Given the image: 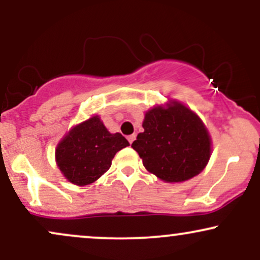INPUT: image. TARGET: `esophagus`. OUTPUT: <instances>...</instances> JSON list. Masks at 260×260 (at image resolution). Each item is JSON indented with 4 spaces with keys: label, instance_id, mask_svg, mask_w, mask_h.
<instances>
[{
    "label": "esophagus",
    "instance_id": "esophagus-1",
    "mask_svg": "<svg viewBox=\"0 0 260 260\" xmlns=\"http://www.w3.org/2000/svg\"><path fill=\"white\" fill-rule=\"evenodd\" d=\"M127 139H128V142H129L131 144H132L133 140L136 139V134H131V136H128V137H127Z\"/></svg>",
    "mask_w": 260,
    "mask_h": 260
}]
</instances>
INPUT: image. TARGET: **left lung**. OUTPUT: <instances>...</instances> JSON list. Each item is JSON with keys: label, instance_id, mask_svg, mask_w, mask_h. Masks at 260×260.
I'll use <instances>...</instances> for the list:
<instances>
[{"label": "left lung", "instance_id": "obj_1", "mask_svg": "<svg viewBox=\"0 0 260 260\" xmlns=\"http://www.w3.org/2000/svg\"><path fill=\"white\" fill-rule=\"evenodd\" d=\"M145 113L144 132L132 148L149 172L165 182H183L204 170L210 157V137L201 118L172 101Z\"/></svg>", "mask_w": 260, "mask_h": 260}]
</instances>
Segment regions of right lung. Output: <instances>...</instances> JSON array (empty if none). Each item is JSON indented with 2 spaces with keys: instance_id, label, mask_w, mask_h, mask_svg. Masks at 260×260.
Returning <instances> with one entry per match:
<instances>
[{
  "instance_id": "1",
  "label": "right lung",
  "mask_w": 260,
  "mask_h": 260,
  "mask_svg": "<svg viewBox=\"0 0 260 260\" xmlns=\"http://www.w3.org/2000/svg\"><path fill=\"white\" fill-rule=\"evenodd\" d=\"M129 145L121 133L111 134L98 116L70 131L56 149L63 176L78 186L95 182L111 168L113 156Z\"/></svg>"
}]
</instances>
